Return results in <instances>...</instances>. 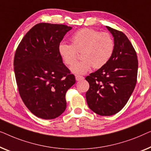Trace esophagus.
<instances>
[{
	"label": "esophagus",
	"mask_w": 151,
	"mask_h": 151,
	"mask_svg": "<svg viewBox=\"0 0 151 151\" xmlns=\"http://www.w3.org/2000/svg\"><path fill=\"white\" fill-rule=\"evenodd\" d=\"M76 80V81H81L84 79V77L83 76H80V75H76L75 76Z\"/></svg>",
	"instance_id": "esophagus-1"
}]
</instances>
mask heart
Returning <instances> with one entry per match:
<instances>
[{
  "mask_svg": "<svg viewBox=\"0 0 151 151\" xmlns=\"http://www.w3.org/2000/svg\"><path fill=\"white\" fill-rule=\"evenodd\" d=\"M70 42L71 44H59L58 50L64 63L69 66L76 62L78 52H82L83 60L71 68L75 74H85L92 67L101 68L109 61L115 49V42L111 34L94 29H79L71 36Z\"/></svg>",
  "mask_w": 151,
  "mask_h": 151,
  "instance_id": "heart-1",
  "label": "heart"
}]
</instances>
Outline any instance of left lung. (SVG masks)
Returning a JSON list of instances; mask_svg holds the SVG:
<instances>
[{
  "label": "left lung",
  "instance_id": "8db88e82",
  "mask_svg": "<svg viewBox=\"0 0 151 151\" xmlns=\"http://www.w3.org/2000/svg\"><path fill=\"white\" fill-rule=\"evenodd\" d=\"M114 37L115 49L109 61L86 76L90 88L86 96L88 107L101 116L117 114L124 107L137 83L138 60L128 37L107 27Z\"/></svg>",
  "mask_w": 151,
  "mask_h": 151
}]
</instances>
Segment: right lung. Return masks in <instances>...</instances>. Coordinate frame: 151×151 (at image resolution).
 I'll use <instances>...</instances> for the list:
<instances>
[{
	"instance_id": "right-lung-1",
	"label": "right lung",
	"mask_w": 151,
	"mask_h": 151,
	"mask_svg": "<svg viewBox=\"0 0 151 151\" xmlns=\"http://www.w3.org/2000/svg\"><path fill=\"white\" fill-rule=\"evenodd\" d=\"M71 29L65 24L39 23L26 33L16 50L14 65L19 94L40 118L50 120L62 114L65 93L76 82L58 50Z\"/></svg>"
}]
</instances>
